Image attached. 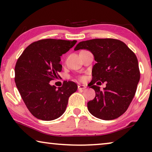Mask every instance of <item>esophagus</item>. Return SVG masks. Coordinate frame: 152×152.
I'll return each instance as SVG.
<instances>
[{
  "instance_id": "34e87169",
  "label": "esophagus",
  "mask_w": 152,
  "mask_h": 152,
  "mask_svg": "<svg viewBox=\"0 0 152 152\" xmlns=\"http://www.w3.org/2000/svg\"><path fill=\"white\" fill-rule=\"evenodd\" d=\"M86 88V86H85V85H83V84H79L78 85V89L79 90H84Z\"/></svg>"
}]
</instances>
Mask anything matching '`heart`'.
I'll list each match as a JSON object with an SVG mask.
<instances>
[{
  "label": "heart",
  "instance_id": "1",
  "mask_svg": "<svg viewBox=\"0 0 152 152\" xmlns=\"http://www.w3.org/2000/svg\"><path fill=\"white\" fill-rule=\"evenodd\" d=\"M82 80H83V78H82Z\"/></svg>",
  "mask_w": 152,
  "mask_h": 152
}]
</instances>
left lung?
<instances>
[{"mask_svg": "<svg viewBox=\"0 0 152 152\" xmlns=\"http://www.w3.org/2000/svg\"><path fill=\"white\" fill-rule=\"evenodd\" d=\"M82 49L91 52L96 61L92 69V81L88 84L95 90V97L87 103L88 110L101 120L119 118L132 102L140 80L136 55L125 43L114 39L81 41L74 50ZM96 82L106 83L103 91L94 85Z\"/></svg>", "mask_w": 152, "mask_h": 152, "instance_id": "obj_1", "label": "left lung"}]
</instances>
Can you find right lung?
<instances>
[{
	"instance_id": "add662e5",
	"label": "right lung",
	"mask_w": 152,
	"mask_h": 152,
	"mask_svg": "<svg viewBox=\"0 0 152 152\" xmlns=\"http://www.w3.org/2000/svg\"><path fill=\"white\" fill-rule=\"evenodd\" d=\"M76 43L75 40H39L28 45L16 61V87L35 118L45 121L59 118L66 111L69 97L77 90V85L71 81H65L58 88L50 84L61 71L60 57Z\"/></svg>"
}]
</instances>
